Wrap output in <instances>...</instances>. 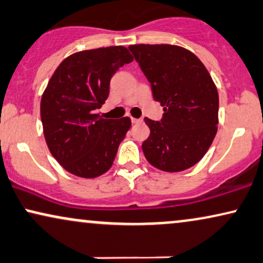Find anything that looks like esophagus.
I'll list each match as a JSON object with an SVG mask.
<instances>
[{"label":"esophagus","instance_id":"obj_1","mask_svg":"<svg viewBox=\"0 0 263 263\" xmlns=\"http://www.w3.org/2000/svg\"><path fill=\"white\" fill-rule=\"evenodd\" d=\"M141 122H142V119H141V118H134V117H132V123H133V124L141 123Z\"/></svg>","mask_w":263,"mask_h":263}]
</instances>
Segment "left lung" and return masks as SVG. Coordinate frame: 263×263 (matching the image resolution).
<instances>
[{"label":"left lung","instance_id":"left-lung-1","mask_svg":"<svg viewBox=\"0 0 263 263\" xmlns=\"http://www.w3.org/2000/svg\"><path fill=\"white\" fill-rule=\"evenodd\" d=\"M164 110L159 122L146 117L149 136L142 151L149 164L182 172L203 158L216 135L219 94L202 61L174 44L129 46Z\"/></svg>","mask_w":263,"mask_h":263}]
</instances>
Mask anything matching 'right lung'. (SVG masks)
I'll return each mask as SVG.
<instances>
[{"mask_svg":"<svg viewBox=\"0 0 263 263\" xmlns=\"http://www.w3.org/2000/svg\"><path fill=\"white\" fill-rule=\"evenodd\" d=\"M132 61L125 47L111 46L71 54L54 71L41 99V119L47 146L66 172L93 179L114 164L132 121L95 111L108 97L111 77Z\"/></svg>","mask_w":263,"mask_h":263,"instance_id":"right-lung-1","label":"right lung"}]
</instances>
